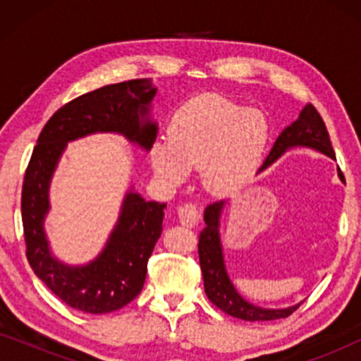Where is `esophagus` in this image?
I'll use <instances>...</instances> for the list:
<instances>
[{
    "label": "esophagus",
    "mask_w": 361,
    "mask_h": 361,
    "mask_svg": "<svg viewBox=\"0 0 361 361\" xmlns=\"http://www.w3.org/2000/svg\"><path fill=\"white\" fill-rule=\"evenodd\" d=\"M177 215H179V221L184 226H195L199 224V209H197L195 204H184L182 207H179V212H177Z\"/></svg>",
    "instance_id": "1"
}]
</instances>
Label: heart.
I'll list each match as a JSON object with an SVG mask.
<instances>
[{
    "instance_id": "b5f03b06",
    "label": "heart",
    "mask_w": 361,
    "mask_h": 361,
    "mask_svg": "<svg viewBox=\"0 0 361 361\" xmlns=\"http://www.w3.org/2000/svg\"><path fill=\"white\" fill-rule=\"evenodd\" d=\"M269 137V121L258 108L202 95L176 111L169 140L152 142L149 159L156 176L167 184H180L190 169H200L207 192L228 197L258 172Z\"/></svg>"
}]
</instances>
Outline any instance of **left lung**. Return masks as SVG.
I'll list each match as a JSON object with an SVG mask.
<instances>
[{"label":"left lung","instance_id":"8db88e82","mask_svg":"<svg viewBox=\"0 0 361 361\" xmlns=\"http://www.w3.org/2000/svg\"><path fill=\"white\" fill-rule=\"evenodd\" d=\"M293 147H310V149L322 152V154L335 159V152L330 142L329 131L325 123L320 118L319 111L312 105H305L300 111L298 120L293 125L284 128L283 133L276 140L273 149L269 151L268 157L261 166V171L269 167L273 162L279 159L286 151ZM340 180L345 182L342 171L338 169ZM225 202H215L210 204L204 212L205 228L200 231L199 236V259L200 269L204 276V288L207 298L212 300L220 310L231 317L241 320H274L288 317L299 307L300 304L290 305L286 309H264L246 300L231 283L228 273L225 268L224 246L220 238V216L224 210Z\"/></svg>","mask_w":361,"mask_h":361}]
</instances>
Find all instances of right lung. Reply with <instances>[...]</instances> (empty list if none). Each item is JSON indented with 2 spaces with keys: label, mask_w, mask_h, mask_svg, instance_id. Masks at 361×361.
Here are the masks:
<instances>
[{
  "label": "right lung",
  "mask_w": 361,
  "mask_h": 361,
  "mask_svg": "<svg viewBox=\"0 0 361 361\" xmlns=\"http://www.w3.org/2000/svg\"><path fill=\"white\" fill-rule=\"evenodd\" d=\"M156 92L151 80L137 78L68 102L42 128L24 174L21 214L29 264L59 299L82 312H113L141 293L147 261L162 231L166 204L147 202L131 187L105 248L87 264L71 266L52 255L44 230L51 210L52 176L67 142L95 133H118L149 151L157 136V123L149 118Z\"/></svg>",
  "instance_id": "1"
}]
</instances>
